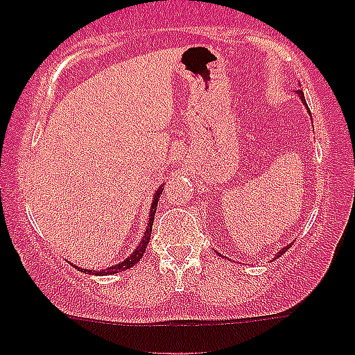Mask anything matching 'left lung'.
Listing matches in <instances>:
<instances>
[{"label": "left lung", "instance_id": "obj_1", "mask_svg": "<svg viewBox=\"0 0 355 355\" xmlns=\"http://www.w3.org/2000/svg\"><path fill=\"white\" fill-rule=\"evenodd\" d=\"M297 95H299V98H300V101H302V103L305 105V108H307V112H309V107H307V103H305V96H304V92H302V89H297ZM309 113H311V112H309ZM292 247V243H287V245H285L284 248H282V250H279V252H277V254H275V257H274V259H277V257H280V255H284L285 254V252H287L288 250V248H291Z\"/></svg>", "mask_w": 355, "mask_h": 355}]
</instances>
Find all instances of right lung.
Listing matches in <instances>:
<instances>
[{"label":"right lung","mask_w":355,"mask_h":355,"mask_svg":"<svg viewBox=\"0 0 355 355\" xmlns=\"http://www.w3.org/2000/svg\"><path fill=\"white\" fill-rule=\"evenodd\" d=\"M162 191H164V185H160L157 190H155V195L152 198V207H150V214H148L150 218H148V223H146L144 237H141L140 243H138V245L135 247V250H133L132 254L126 257V259L121 260V262L115 263V266L101 268V270H89V268H81L78 266H75L76 270L83 272V274H89V275H93V274H95V275H112V274H118V272H123V270H126V268L133 267L135 263H138V260L144 257L145 250H146V245H148V242H150V235H152V225H153V220H155V211H157L158 198H160ZM71 266H73V263H71Z\"/></svg>","instance_id":"add662e5"}]
</instances>
